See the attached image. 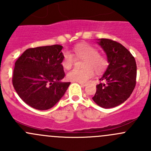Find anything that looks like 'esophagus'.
I'll return each mask as SVG.
<instances>
[{
  "label": "esophagus",
  "instance_id": "34e87169",
  "mask_svg": "<svg viewBox=\"0 0 151 151\" xmlns=\"http://www.w3.org/2000/svg\"><path fill=\"white\" fill-rule=\"evenodd\" d=\"M78 83L80 85H81L82 86H86V83H80V82H78Z\"/></svg>",
  "mask_w": 151,
  "mask_h": 151
}]
</instances>
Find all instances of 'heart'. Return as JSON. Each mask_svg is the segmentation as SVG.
Masks as SVG:
<instances>
[{
	"label": "heart",
	"instance_id": "obj_1",
	"mask_svg": "<svg viewBox=\"0 0 151 151\" xmlns=\"http://www.w3.org/2000/svg\"><path fill=\"white\" fill-rule=\"evenodd\" d=\"M74 55L76 58L84 60L82 63L83 69H74L66 74V78L70 81L85 83L96 73H100L106 66L104 57L99 54L95 47L88 45H78L74 48ZM74 63V58L69 52L63 54L62 66L65 69H69Z\"/></svg>",
	"mask_w": 151,
	"mask_h": 151
}]
</instances>
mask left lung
<instances>
[{"instance_id":"left-lung-1","label":"left lung","mask_w":151,"mask_h":151,"mask_svg":"<svg viewBox=\"0 0 151 151\" xmlns=\"http://www.w3.org/2000/svg\"><path fill=\"white\" fill-rule=\"evenodd\" d=\"M97 44L106 53L109 65L99 79L93 100L102 108H112L126 101L136 85L137 64L134 58L121 44L107 39Z\"/></svg>"}]
</instances>
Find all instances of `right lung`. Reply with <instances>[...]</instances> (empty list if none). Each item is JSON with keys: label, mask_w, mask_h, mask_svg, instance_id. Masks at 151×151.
Wrapping results in <instances>:
<instances>
[{"label": "right lung", "mask_w": 151, "mask_h": 151, "mask_svg": "<svg viewBox=\"0 0 151 151\" xmlns=\"http://www.w3.org/2000/svg\"><path fill=\"white\" fill-rule=\"evenodd\" d=\"M63 47L55 45L25 50L17 60L12 83L18 96L34 109L46 110L63 96L71 83H62Z\"/></svg>", "instance_id": "obj_1"}]
</instances>
